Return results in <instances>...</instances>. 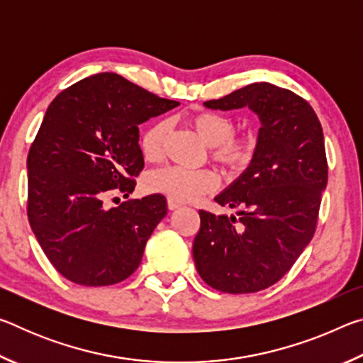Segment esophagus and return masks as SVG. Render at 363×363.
Segmentation results:
<instances>
[{
  "label": "esophagus",
  "instance_id": "obj_1",
  "mask_svg": "<svg viewBox=\"0 0 363 363\" xmlns=\"http://www.w3.org/2000/svg\"><path fill=\"white\" fill-rule=\"evenodd\" d=\"M181 206H184L182 201L176 200V199H168V208H169V210H177V208H181Z\"/></svg>",
  "mask_w": 363,
  "mask_h": 363
}]
</instances>
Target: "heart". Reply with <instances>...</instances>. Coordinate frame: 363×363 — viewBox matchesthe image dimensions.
<instances>
[{"instance_id":"obj_1","label":"heart","mask_w":363,"mask_h":363,"mask_svg":"<svg viewBox=\"0 0 363 363\" xmlns=\"http://www.w3.org/2000/svg\"><path fill=\"white\" fill-rule=\"evenodd\" d=\"M189 125L203 143L211 147V157L230 171L240 173L253 162L257 150L255 134L235 138V121L230 116L216 112H200L189 118ZM169 130L167 120H158L147 128L140 136V150L147 162H157L162 157L163 140ZM149 192L168 195L179 201L196 200L210 194L219 186L218 176L211 169H186L179 167H164L152 171L145 177Z\"/></svg>"}]
</instances>
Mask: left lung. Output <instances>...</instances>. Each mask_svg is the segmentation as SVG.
<instances>
[{"instance_id":"left-lung-1","label":"left lung","mask_w":363,"mask_h":363,"mask_svg":"<svg viewBox=\"0 0 363 363\" xmlns=\"http://www.w3.org/2000/svg\"><path fill=\"white\" fill-rule=\"evenodd\" d=\"M205 107H248L261 128L253 162L214 199L220 206L240 208L239 218L199 211L196 272L223 293L266 290L314 237L328 181L322 125L303 97L266 82L206 101Z\"/></svg>"}]
</instances>
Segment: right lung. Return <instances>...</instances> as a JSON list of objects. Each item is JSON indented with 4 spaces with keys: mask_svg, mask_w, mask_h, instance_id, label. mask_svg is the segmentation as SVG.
Listing matches in <instances>:
<instances>
[{
    "mask_svg": "<svg viewBox=\"0 0 363 363\" xmlns=\"http://www.w3.org/2000/svg\"><path fill=\"white\" fill-rule=\"evenodd\" d=\"M177 106L106 72L48 107L27 158V214L48 259L73 284L113 285L139 267L167 199L153 194L110 210L104 201L136 187L144 168L138 126Z\"/></svg>",
    "mask_w": 363,
    "mask_h": 363,
    "instance_id": "1",
    "label": "right lung"
}]
</instances>
